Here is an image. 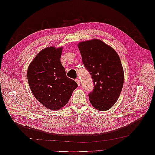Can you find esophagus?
Returning <instances> with one entry per match:
<instances>
[{
	"label": "esophagus",
	"instance_id": "1",
	"mask_svg": "<svg viewBox=\"0 0 155 155\" xmlns=\"http://www.w3.org/2000/svg\"><path fill=\"white\" fill-rule=\"evenodd\" d=\"M76 83H78V86H80V85H81V81H80L79 79H76Z\"/></svg>",
	"mask_w": 155,
	"mask_h": 155
}]
</instances>
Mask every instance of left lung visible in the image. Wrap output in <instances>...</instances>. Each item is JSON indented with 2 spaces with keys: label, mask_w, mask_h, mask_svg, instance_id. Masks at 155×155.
Returning a JSON list of instances; mask_svg holds the SVG:
<instances>
[{
  "label": "left lung",
  "mask_w": 155,
  "mask_h": 155,
  "mask_svg": "<svg viewBox=\"0 0 155 155\" xmlns=\"http://www.w3.org/2000/svg\"><path fill=\"white\" fill-rule=\"evenodd\" d=\"M84 67L91 75L94 89L89 93L91 104L99 111H107L116 103L124 83L120 58L110 45L99 39L78 44Z\"/></svg>",
  "instance_id": "left-lung-1"
}]
</instances>
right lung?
Listing matches in <instances>:
<instances>
[{
    "label": "right lung",
    "mask_w": 155,
    "mask_h": 155,
    "mask_svg": "<svg viewBox=\"0 0 155 155\" xmlns=\"http://www.w3.org/2000/svg\"><path fill=\"white\" fill-rule=\"evenodd\" d=\"M62 48L48 47L41 51L27 70V79L35 97L45 107L58 110L64 106L78 87L66 76L61 63Z\"/></svg>",
    "instance_id": "1"
}]
</instances>
